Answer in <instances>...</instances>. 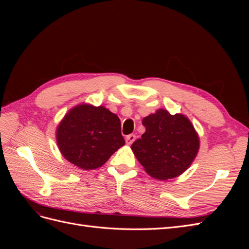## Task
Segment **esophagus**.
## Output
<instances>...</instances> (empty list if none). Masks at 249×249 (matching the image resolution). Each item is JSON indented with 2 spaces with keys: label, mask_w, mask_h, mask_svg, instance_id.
I'll list each match as a JSON object with an SVG mask.
<instances>
[{
  "label": "esophagus",
  "mask_w": 249,
  "mask_h": 249,
  "mask_svg": "<svg viewBox=\"0 0 249 249\" xmlns=\"http://www.w3.org/2000/svg\"><path fill=\"white\" fill-rule=\"evenodd\" d=\"M136 139V136H135L134 134H130V135H127V136L125 137V142H126V144H129V145H131L132 143L134 142V140Z\"/></svg>",
  "instance_id": "34e87169"
}]
</instances>
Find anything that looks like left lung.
I'll list each match as a JSON object with an SVG mask.
<instances>
[{"instance_id": "1", "label": "left lung", "mask_w": 249, "mask_h": 249, "mask_svg": "<svg viewBox=\"0 0 249 249\" xmlns=\"http://www.w3.org/2000/svg\"><path fill=\"white\" fill-rule=\"evenodd\" d=\"M145 133L131 148L150 177L166 180L190 166L199 148L191 122L182 114L171 115L160 109L143 118Z\"/></svg>"}]
</instances>
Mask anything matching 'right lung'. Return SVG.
Listing matches in <instances>:
<instances>
[{
    "instance_id": "1",
    "label": "right lung",
    "mask_w": 249,
    "mask_h": 249,
    "mask_svg": "<svg viewBox=\"0 0 249 249\" xmlns=\"http://www.w3.org/2000/svg\"><path fill=\"white\" fill-rule=\"evenodd\" d=\"M57 143L66 160L82 169H95L124 145L118 116L108 109L79 105L57 127Z\"/></svg>"
}]
</instances>
